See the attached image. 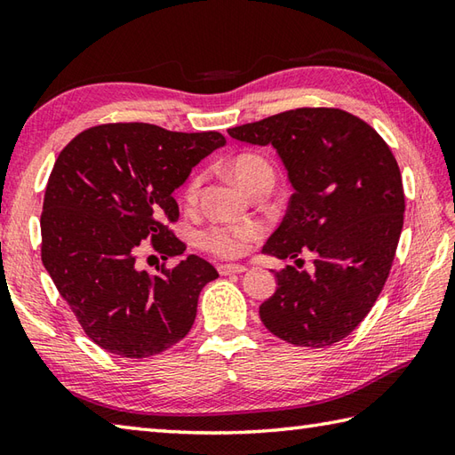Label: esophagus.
<instances>
[{
    "label": "esophagus",
    "instance_id": "1",
    "mask_svg": "<svg viewBox=\"0 0 455 455\" xmlns=\"http://www.w3.org/2000/svg\"><path fill=\"white\" fill-rule=\"evenodd\" d=\"M220 275H230V274H243L246 272L244 264H220L219 266Z\"/></svg>",
    "mask_w": 455,
    "mask_h": 455
}]
</instances>
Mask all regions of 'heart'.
Masks as SVG:
<instances>
[{
    "label": "heart",
    "mask_w": 455,
    "mask_h": 455,
    "mask_svg": "<svg viewBox=\"0 0 455 455\" xmlns=\"http://www.w3.org/2000/svg\"><path fill=\"white\" fill-rule=\"evenodd\" d=\"M230 173L235 180L248 191L258 183H272L274 172L270 164L264 157L254 154H244L236 157L230 165ZM203 183V175L191 177V181L185 187V199L193 203L199 195V187ZM258 236V227L252 222L244 225H217L201 233V244L207 251L220 256H238L244 252L246 244Z\"/></svg>",
    "instance_id": "obj_1"
}]
</instances>
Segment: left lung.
<instances>
[{
	"label": "left lung",
	"instance_id": "1",
	"mask_svg": "<svg viewBox=\"0 0 455 455\" xmlns=\"http://www.w3.org/2000/svg\"><path fill=\"white\" fill-rule=\"evenodd\" d=\"M272 146L293 195L262 252L280 260L314 252V272L288 266L260 306L270 333L327 347L357 327L388 278L403 233L404 191L393 151L367 122L337 108H298L228 130Z\"/></svg>",
	"mask_w": 455,
	"mask_h": 455
}]
</instances>
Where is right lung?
I'll use <instances>...</instances> for the list:
<instances>
[{
	"label": "right lung",
	"instance_id": "add662e5",
	"mask_svg": "<svg viewBox=\"0 0 455 455\" xmlns=\"http://www.w3.org/2000/svg\"><path fill=\"white\" fill-rule=\"evenodd\" d=\"M225 144L219 132L132 122L88 128L59 154L43 201V266L102 349L146 359L189 333L215 266L189 254L149 275L136 260L148 238L164 260L185 252L167 228L180 217L173 193Z\"/></svg>",
	"mask_w": 455,
	"mask_h": 455
}]
</instances>
